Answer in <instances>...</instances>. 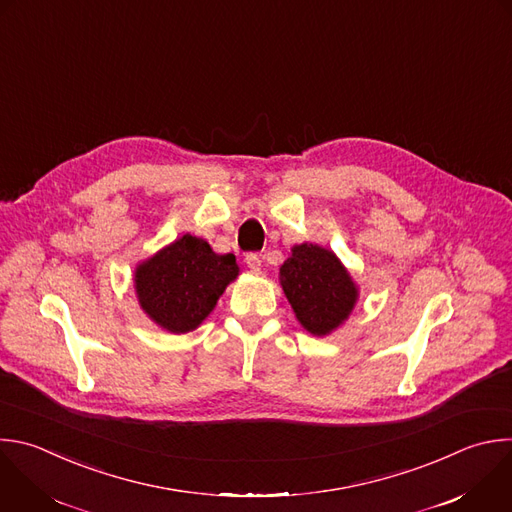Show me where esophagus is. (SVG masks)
Segmentation results:
<instances>
[{
	"instance_id": "1",
	"label": "esophagus",
	"mask_w": 512,
	"mask_h": 512,
	"mask_svg": "<svg viewBox=\"0 0 512 512\" xmlns=\"http://www.w3.org/2000/svg\"><path fill=\"white\" fill-rule=\"evenodd\" d=\"M245 263L251 271H261V255L259 253H247Z\"/></svg>"
}]
</instances>
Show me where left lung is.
Masks as SVG:
<instances>
[{"mask_svg": "<svg viewBox=\"0 0 512 512\" xmlns=\"http://www.w3.org/2000/svg\"><path fill=\"white\" fill-rule=\"evenodd\" d=\"M279 283L297 321L315 337L342 327L360 299V287L348 267L317 243L291 247L279 267Z\"/></svg>", "mask_w": 512, "mask_h": 512, "instance_id": "1", "label": "left lung"}]
</instances>
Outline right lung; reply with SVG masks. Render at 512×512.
Returning a JSON list of instances; mask_svg holds the SVG:
<instances>
[{
	"label": "right lung",
	"mask_w": 512,
	"mask_h": 512,
	"mask_svg": "<svg viewBox=\"0 0 512 512\" xmlns=\"http://www.w3.org/2000/svg\"><path fill=\"white\" fill-rule=\"evenodd\" d=\"M239 277L235 255L185 233L134 267V293L146 317L168 333L197 329Z\"/></svg>",
	"instance_id": "obj_1"
}]
</instances>
